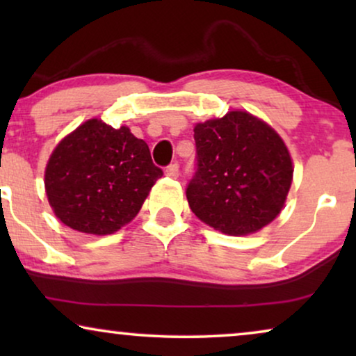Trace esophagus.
Listing matches in <instances>:
<instances>
[{
    "label": "esophagus",
    "mask_w": 356,
    "mask_h": 356,
    "mask_svg": "<svg viewBox=\"0 0 356 356\" xmlns=\"http://www.w3.org/2000/svg\"><path fill=\"white\" fill-rule=\"evenodd\" d=\"M165 175H167V177H170V178H178V175H179V167H178V163H172V165H168L167 170H165Z\"/></svg>",
    "instance_id": "34e87169"
}]
</instances>
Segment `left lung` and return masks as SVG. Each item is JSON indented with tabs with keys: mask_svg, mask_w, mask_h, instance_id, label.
I'll return each mask as SVG.
<instances>
[{
	"mask_svg": "<svg viewBox=\"0 0 356 356\" xmlns=\"http://www.w3.org/2000/svg\"><path fill=\"white\" fill-rule=\"evenodd\" d=\"M194 143L196 172L186 197L196 217L227 235H248L279 216L293 167L270 126L246 111H230L196 124Z\"/></svg>",
	"mask_w": 356,
	"mask_h": 356,
	"instance_id": "8db88e82",
	"label": "left lung"
}]
</instances>
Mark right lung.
Masks as SVG:
<instances>
[{
	"label": "right lung",
	"instance_id": "1",
	"mask_svg": "<svg viewBox=\"0 0 356 356\" xmlns=\"http://www.w3.org/2000/svg\"><path fill=\"white\" fill-rule=\"evenodd\" d=\"M149 145L129 128L89 120L58 144L45 189L56 217L72 230L108 235L133 220L162 177Z\"/></svg>",
	"mask_w": 356,
	"mask_h": 356
}]
</instances>
